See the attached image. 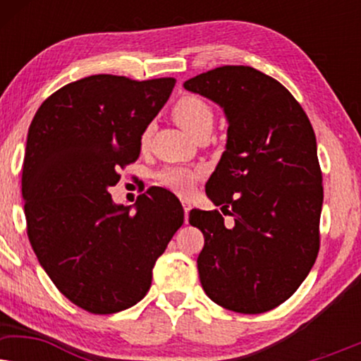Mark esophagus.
Returning <instances> with one entry per match:
<instances>
[{"instance_id": "1", "label": "esophagus", "mask_w": 361, "mask_h": 361, "mask_svg": "<svg viewBox=\"0 0 361 361\" xmlns=\"http://www.w3.org/2000/svg\"><path fill=\"white\" fill-rule=\"evenodd\" d=\"M180 202H182V207H184L185 224H187V221H189V212H190V209H192V204H190V200H187V199H182Z\"/></svg>"}]
</instances>
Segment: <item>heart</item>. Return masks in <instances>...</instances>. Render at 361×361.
<instances>
[{
    "label": "heart",
    "mask_w": 361,
    "mask_h": 361,
    "mask_svg": "<svg viewBox=\"0 0 361 361\" xmlns=\"http://www.w3.org/2000/svg\"><path fill=\"white\" fill-rule=\"evenodd\" d=\"M174 120L180 128L189 133L190 136H197L205 128L214 125V111L209 103L199 97H184L176 103L172 110ZM151 131L146 130L141 136V145L145 146L149 141ZM202 176L200 169H187V167H167L159 174V182L176 194H187L195 185V182Z\"/></svg>",
    "instance_id": "1"
}]
</instances>
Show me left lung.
Returning <instances> with one entry per match:
<instances>
[{
  "mask_svg": "<svg viewBox=\"0 0 361 361\" xmlns=\"http://www.w3.org/2000/svg\"><path fill=\"white\" fill-rule=\"evenodd\" d=\"M184 88L216 103L228 123L205 192L233 228L216 210L189 215L205 238L202 288L233 312H266L298 290L319 253L324 189L312 125L288 88L253 67L214 68Z\"/></svg>",
  "mask_w": 361,
  "mask_h": 361,
  "instance_id": "8db88e82",
  "label": "left lung"
}]
</instances>
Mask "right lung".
Segmentation results:
<instances>
[{
  "label": "right lung",
  "instance_id": "1",
  "mask_svg": "<svg viewBox=\"0 0 361 361\" xmlns=\"http://www.w3.org/2000/svg\"><path fill=\"white\" fill-rule=\"evenodd\" d=\"M176 78L90 75L52 93L27 131L23 199L39 263L68 300L115 314L145 298L152 268L184 224L180 202L149 189L131 207L108 189L140 157L141 136Z\"/></svg>",
  "mask_w": 361,
  "mask_h": 361
}]
</instances>
